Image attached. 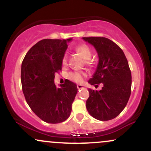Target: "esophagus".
<instances>
[{"instance_id": "esophagus-1", "label": "esophagus", "mask_w": 151, "mask_h": 151, "mask_svg": "<svg viewBox=\"0 0 151 151\" xmlns=\"http://www.w3.org/2000/svg\"><path fill=\"white\" fill-rule=\"evenodd\" d=\"M77 89L78 90H80L81 89H84V86L81 85V84H78L77 85Z\"/></svg>"}]
</instances>
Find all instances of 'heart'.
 <instances>
[{"mask_svg": "<svg viewBox=\"0 0 151 151\" xmlns=\"http://www.w3.org/2000/svg\"><path fill=\"white\" fill-rule=\"evenodd\" d=\"M76 51L77 52L79 55L82 57L84 60L86 61H89L91 60V57H92V52L89 47L86 45L85 44H80L78 45L75 48ZM67 55H65L62 59V63L65 64L67 62ZM89 62H87V63ZM85 77V73L81 71H76V72H71L68 74V78L71 81H74L76 83H81L82 82L83 79Z\"/></svg>", "mask_w": 151, "mask_h": 151, "instance_id": "b5f03b06", "label": "heart"}]
</instances>
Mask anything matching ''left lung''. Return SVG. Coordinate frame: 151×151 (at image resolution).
<instances>
[{"label":"left lung","mask_w":151,"mask_h":151,"mask_svg":"<svg viewBox=\"0 0 151 151\" xmlns=\"http://www.w3.org/2000/svg\"><path fill=\"white\" fill-rule=\"evenodd\" d=\"M82 39L94 47L99 56L96 70L88 82L91 85L103 84L99 91L88 89L86 109L97 120H111L124 110L131 95V73L127 59L123 50L108 38Z\"/></svg>","instance_id":"1"}]
</instances>
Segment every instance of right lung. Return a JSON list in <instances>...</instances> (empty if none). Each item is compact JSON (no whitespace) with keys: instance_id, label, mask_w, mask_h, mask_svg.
<instances>
[{"instance_id":"add662e5","label":"right lung","mask_w":151,"mask_h":151,"mask_svg":"<svg viewBox=\"0 0 151 151\" xmlns=\"http://www.w3.org/2000/svg\"><path fill=\"white\" fill-rule=\"evenodd\" d=\"M71 40H42L29 50L22 62L21 83L26 101L40 119L49 124L68 119L77 93L72 81L67 80L60 88L54 82Z\"/></svg>"}]
</instances>
